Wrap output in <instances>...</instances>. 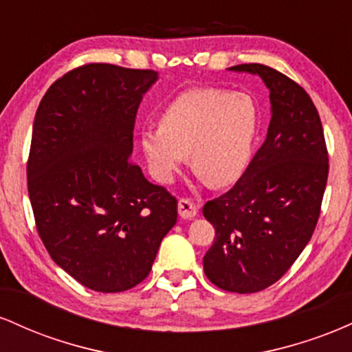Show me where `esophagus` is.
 <instances>
[{
  "instance_id": "34e87169",
  "label": "esophagus",
  "mask_w": 352,
  "mask_h": 352,
  "mask_svg": "<svg viewBox=\"0 0 352 352\" xmlns=\"http://www.w3.org/2000/svg\"><path fill=\"white\" fill-rule=\"evenodd\" d=\"M179 215L184 218V220H192V218L197 217V207L190 200L180 199L179 200Z\"/></svg>"
}]
</instances>
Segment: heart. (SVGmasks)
<instances>
[{
	"mask_svg": "<svg viewBox=\"0 0 352 352\" xmlns=\"http://www.w3.org/2000/svg\"><path fill=\"white\" fill-rule=\"evenodd\" d=\"M260 132V109L246 92L200 87L184 92L165 107L159 129L140 132L148 170L172 184L187 162L213 187L236 184L252 164Z\"/></svg>",
	"mask_w": 352,
	"mask_h": 352,
	"instance_id": "b5f03b06",
	"label": "heart"
}]
</instances>
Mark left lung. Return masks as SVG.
Instances as JSON below:
<instances>
[{
    "instance_id": "left-lung-1",
    "label": "left lung",
    "mask_w": 352,
    "mask_h": 352,
    "mask_svg": "<svg viewBox=\"0 0 352 352\" xmlns=\"http://www.w3.org/2000/svg\"><path fill=\"white\" fill-rule=\"evenodd\" d=\"M228 71L260 76L272 102L268 134L248 170L204 207L215 228L205 274L218 288L245 294L276 283L308 245L329 165L321 119L300 84L263 64Z\"/></svg>"
}]
</instances>
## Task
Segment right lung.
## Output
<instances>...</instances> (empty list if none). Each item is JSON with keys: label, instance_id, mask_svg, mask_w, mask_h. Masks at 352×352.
I'll return each mask as SVG.
<instances>
[{"label": "right lung", "instance_id": "add662e5", "mask_svg": "<svg viewBox=\"0 0 352 352\" xmlns=\"http://www.w3.org/2000/svg\"><path fill=\"white\" fill-rule=\"evenodd\" d=\"M155 71L86 64L47 89L34 117L28 192L47 253L89 289L120 293L152 270L177 200L131 160Z\"/></svg>", "mask_w": 352, "mask_h": 352}]
</instances>
